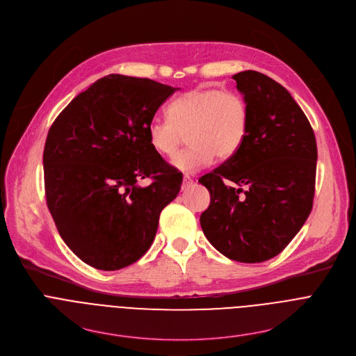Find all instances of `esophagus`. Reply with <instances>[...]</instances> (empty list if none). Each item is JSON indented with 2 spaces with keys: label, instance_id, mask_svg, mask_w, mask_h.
<instances>
[{
  "label": "esophagus",
  "instance_id": "obj_1",
  "mask_svg": "<svg viewBox=\"0 0 356 356\" xmlns=\"http://www.w3.org/2000/svg\"><path fill=\"white\" fill-rule=\"evenodd\" d=\"M193 184H194V181L191 180V177H190V176H184V177H183L181 190H183V191H186V190H188L190 187H193Z\"/></svg>",
  "mask_w": 356,
  "mask_h": 356
}]
</instances>
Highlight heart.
I'll use <instances>...</instances> for the list:
<instances>
[{
  "label": "heart",
  "mask_w": 356,
  "mask_h": 356,
  "mask_svg": "<svg viewBox=\"0 0 356 356\" xmlns=\"http://www.w3.org/2000/svg\"><path fill=\"white\" fill-rule=\"evenodd\" d=\"M249 132V107L236 91L197 88L188 91L168 107V117L150 120L146 134L156 154L173 156L184 135L191 146L177 154L172 165L193 173L220 159L234 156Z\"/></svg>",
  "instance_id": "heart-1"
}]
</instances>
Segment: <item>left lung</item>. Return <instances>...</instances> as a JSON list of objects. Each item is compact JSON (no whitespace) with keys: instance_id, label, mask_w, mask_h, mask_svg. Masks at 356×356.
Masks as SVG:
<instances>
[{"instance_id":"1","label":"left lung","mask_w":356,"mask_h":356,"mask_svg":"<svg viewBox=\"0 0 356 356\" xmlns=\"http://www.w3.org/2000/svg\"><path fill=\"white\" fill-rule=\"evenodd\" d=\"M232 79L249 107V132L234 156L198 179L211 197L200 224L224 257L259 264L279 255L312 213L317 143L282 84L255 70Z\"/></svg>"}]
</instances>
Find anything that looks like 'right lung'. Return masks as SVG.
Wrapping results in <instances>:
<instances>
[{
    "mask_svg": "<svg viewBox=\"0 0 356 356\" xmlns=\"http://www.w3.org/2000/svg\"><path fill=\"white\" fill-rule=\"evenodd\" d=\"M177 88L110 74L80 92L49 129L46 204L65 243L84 264L118 270L142 258L181 173L147 140V125ZM150 178L146 188L139 179Z\"/></svg>",
    "mask_w": 356,
    "mask_h": 356,
    "instance_id": "add662e5",
    "label": "right lung"
}]
</instances>
